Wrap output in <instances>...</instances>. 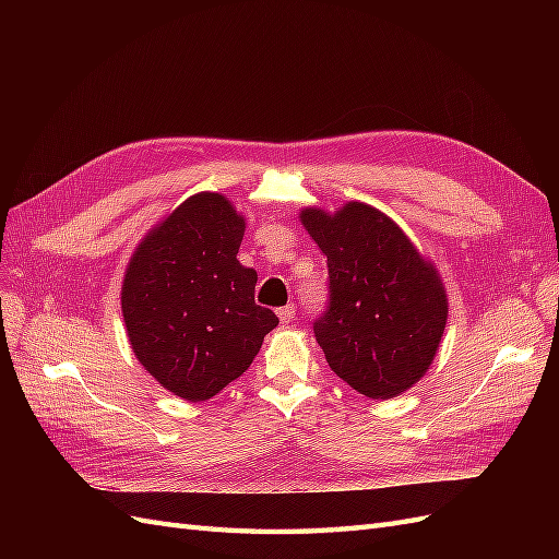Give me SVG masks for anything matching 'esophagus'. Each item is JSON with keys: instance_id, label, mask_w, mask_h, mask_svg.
Here are the masks:
<instances>
[{"instance_id": "1", "label": "esophagus", "mask_w": 559, "mask_h": 559, "mask_svg": "<svg viewBox=\"0 0 559 559\" xmlns=\"http://www.w3.org/2000/svg\"><path fill=\"white\" fill-rule=\"evenodd\" d=\"M277 317H280L282 324H289V321L296 317V306H294V302H289V306L280 308V310H277Z\"/></svg>"}]
</instances>
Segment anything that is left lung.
Here are the masks:
<instances>
[{"label": "left lung", "mask_w": 559, "mask_h": 559, "mask_svg": "<svg viewBox=\"0 0 559 559\" xmlns=\"http://www.w3.org/2000/svg\"><path fill=\"white\" fill-rule=\"evenodd\" d=\"M300 222L329 265V308L314 337L331 370L368 399L399 396L427 373L445 331L436 265L366 202L335 214L306 207Z\"/></svg>", "instance_id": "8db88e82"}]
</instances>
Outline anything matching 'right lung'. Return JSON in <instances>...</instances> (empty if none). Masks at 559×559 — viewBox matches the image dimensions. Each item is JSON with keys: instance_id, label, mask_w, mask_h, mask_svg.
<instances>
[{"instance_id": "obj_1", "label": "right lung", "mask_w": 559, "mask_h": 559, "mask_svg": "<svg viewBox=\"0 0 559 559\" xmlns=\"http://www.w3.org/2000/svg\"><path fill=\"white\" fill-rule=\"evenodd\" d=\"M245 216L222 193L183 200L126 267L121 310L134 357L160 386L207 401L238 380L280 319L257 306V270L238 261Z\"/></svg>"}]
</instances>
